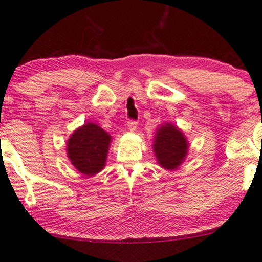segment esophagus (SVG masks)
<instances>
[{
	"instance_id": "obj_1",
	"label": "esophagus",
	"mask_w": 262,
	"mask_h": 262,
	"mask_svg": "<svg viewBox=\"0 0 262 262\" xmlns=\"http://www.w3.org/2000/svg\"><path fill=\"white\" fill-rule=\"evenodd\" d=\"M127 130L134 132L137 130V122L134 121V120H130V121L127 122Z\"/></svg>"
}]
</instances>
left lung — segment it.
I'll list each match as a JSON object with an SVG mask.
<instances>
[{
    "instance_id": "1",
    "label": "left lung",
    "mask_w": 262,
    "mask_h": 262,
    "mask_svg": "<svg viewBox=\"0 0 262 262\" xmlns=\"http://www.w3.org/2000/svg\"><path fill=\"white\" fill-rule=\"evenodd\" d=\"M152 147L157 163L165 170H177L189 153L186 136L170 122H165L157 128Z\"/></svg>"
}]
</instances>
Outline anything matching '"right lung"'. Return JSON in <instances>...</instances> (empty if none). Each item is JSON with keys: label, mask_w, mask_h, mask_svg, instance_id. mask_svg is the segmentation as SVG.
Returning <instances> with one entry per match:
<instances>
[{"label": "right lung", "mask_w": 262, "mask_h": 262, "mask_svg": "<svg viewBox=\"0 0 262 262\" xmlns=\"http://www.w3.org/2000/svg\"><path fill=\"white\" fill-rule=\"evenodd\" d=\"M112 136L94 122L76 128L67 141V157L71 164L85 177H93L106 164Z\"/></svg>", "instance_id": "add662e5"}]
</instances>
